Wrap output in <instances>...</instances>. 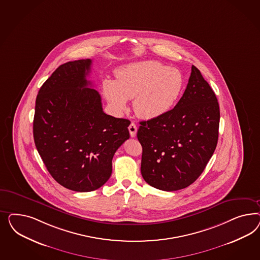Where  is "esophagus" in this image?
<instances>
[{
  "label": "esophagus",
  "instance_id": "obj_1",
  "mask_svg": "<svg viewBox=\"0 0 260 260\" xmlns=\"http://www.w3.org/2000/svg\"><path fill=\"white\" fill-rule=\"evenodd\" d=\"M128 131H129V134L132 137H135L136 136V133H137V126L134 124L132 123L129 126H128Z\"/></svg>",
  "mask_w": 260,
  "mask_h": 260
}]
</instances>
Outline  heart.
Here are the masks:
<instances>
[{"label": "heart", "mask_w": 260, "mask_h": 260, "mask_svg": "<svg viewBox=\"0 0 260 260\" xmlns=\"http://www.w3.org/2000/svg\"><path fill=\"white\" fill-rule=\"evenodd\" d=\"M117 81H103V94L116 113L134 99L135 113L143 119L161 117L180 99L185 80L181 71L157 61L129 63L116 71Z\"/></svg>", "instance_id": "b5f03b06"}]
</instances>
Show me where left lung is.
I'll return each instance as SVG.
<instances>
[{
	"label": "left lung",
	"mask_w": 260,
	"mask_h": 260,
	"mask_svg": "<svg viewBox=\"0 0 260 260\" xmlns=\"http://www.w3.org/2000/svg\"><path fill=\"white\" fill-rule=\"evenodd\" d=\"M220 110L212 87L194 66L185 92L167 114L140 122L141 173L151 187L185 189L203 173L218 140Z\"/></svg>",
	"instance_id": "8db88e82"
}]
</instances>
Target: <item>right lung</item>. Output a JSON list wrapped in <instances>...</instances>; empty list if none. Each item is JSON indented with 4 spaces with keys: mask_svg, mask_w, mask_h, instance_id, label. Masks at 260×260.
Returning <instances> with one entry per match:
<instances>
[{
    "mask_svg": "<svg viewBox=\"0 0 260 260\" xmlns=\"http://www.w3.org/2000/svg\"><path fill=\"white\" fill-rule=\"evenodd\" d=\"M90 59L61 64L40 88L33 137L48 173L67 189L91 191L112 172V158L129 138L127 119L103 111L87 76Z\"/></svg>",
    "mask_w": 260,
    "mask_h": 260,
    "instance_id": "1",
    "label": "right lung"
}]
</instances>
